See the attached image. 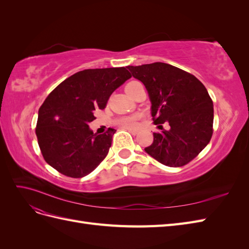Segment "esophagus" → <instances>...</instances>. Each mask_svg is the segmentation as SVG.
Masks as SVG:
<instances>
[{"mask_svg": "<svg viewBox=\"0 0 249 249\" xmlns=\"http://www.w3.org/2000/svg\"><path fill=\"white\" fill-rule=\"evenodd\" d=\"M125 130L129 131L132 135H136V134L138 133V131H137V130H133V129H125Z\"/></svg>", "mask_w": 249, "mask_h": 249, "instance_id": "34e87169", "label": "esophagus"}]
</instances>
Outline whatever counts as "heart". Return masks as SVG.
<instances>
[{"label":"heart","instance_id":"1","mask_svg":"<svg viewBox=\"0 0 249 249\" xmlns=\"http://www.w3.org/2000/svg\"><path fill=\"white\" fill-rule=\"evenodd\" d=\"M137 83H139V82H137V81L130 82L129 84L125 86V91H127V90H129L135 84H137ZM137 120H138V116H124V117L118 118L116 124L119 126L125 127V129H134V127L137 125Z\"/></svg>","mask_w":249,"mask_h":249}]
</instances>
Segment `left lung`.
<instances>
[{
	"label": "left lung",
	"mask_w": 249,
	"mask_h": 249,
	"mask_svg": "<svg viewBox=\"0 0 249 249\" xmlns=\"http://www.w3.org/2000/svg\"><path fill=\"white\" fill-rule=\"evenodd\" d=\"M132 76L145 86L154 124L162 130L144 150L169 167L193 160L211 140L214 109L208 90L193 74L167 63L127 66ZM170 124L169 130L160 125Z\"/></svg>",
	"instance_id": "1"
}]
</instances>
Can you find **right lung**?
Returning a JSON list of instances; mask_svg holds the SVG:
<instances>
[{"label": "right lung", "mask_w": 249, "mask_h": 249, "mask_svg": "<svg viewBox=\"0 0 249 249\" xmlns=\"http://www.w3.org/2000/svg\"><path fill=\"white\" fill-rule=\"evenodd\" d=\"M131 78L124 67L85 70L59 84L38 111L36 136L46 162L60 173L83 178L108 155L114 129L94 134V110L105 109L112 92Z\"/></svg>", "instance_id": "obj_1"}]
</instances>
